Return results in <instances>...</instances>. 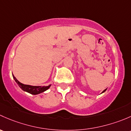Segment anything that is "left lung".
Wrapping results in <instances>:
<instances>
[{"instance_id":"left-lung-1","label":"left lung","mask_w":131,"mask_h":131,"mask_svg":"<svg viewBox=\"0 0 131 131\" xmlns=\"http://www.w3.org/2000/svg\"><path fill=\"white\" fill-rule=\"evenodd\" d=\"M106 89H105V90H104V91H103V92H102V93H103V92H105V91H106Z\"/></svg>"}]
</instances>
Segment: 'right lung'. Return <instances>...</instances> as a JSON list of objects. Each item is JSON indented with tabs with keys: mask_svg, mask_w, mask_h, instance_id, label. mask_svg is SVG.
Listing matches in <instances>:
<instances>
[{
	"mask_svg": "<svg viewBox=\"0 0 131 131\" xmlns=\"http://www.w3.org/2000/svg\"><path fill=\"white\" fill-rule=\"evenodd\" d=\"M13 76L15 81L23 91H26V92L32 94V95H37V94H40L41 93L44 92L46 90H48L50 86V85L48 86H34L28 85V84H24L23 83H20L19 81H18V80L13 75Z\"/></svg>",
	"mask_w": 131,
	"mask_h": 131,
	"instance_id": "obj_1",
	"label": "right lung"
}]
</instances>
